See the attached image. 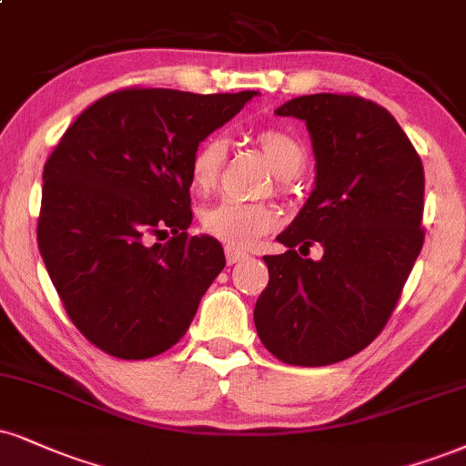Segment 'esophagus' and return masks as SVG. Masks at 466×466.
Here are the masks:
<instances>
[{
	"label": "esophagus",
	"instance_id": "1",
	"mask_svg": "<svg viewBox=\"0 0 466 466\" xmlns=\"http://www.w3.org/2000/svg\"><path fill=\"white\" fill-rule=\"evenodd\" d=\"M248 256L245 254V251H240V249H237V248H226V260H228V265H237V262H240L243 260V258Z\"/></svg>",
	"mask_w": 466,
	"mask_h": 466
}]
</instances>
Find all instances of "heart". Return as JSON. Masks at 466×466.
<instances>
[{"instance_id": "heart-1", "label": "heart", "mask_w": 466, "mask_h": 466, "mask_svg": "<svg viewBox=\"0 0 466 466\" xmlns=\"http://www.w3.org/2000/svg\"><path fill=\"white\" fill-rule=\"evenodd\" d=\"M254 145L265 156L278 187L287 188L306 165V154L293 137L276 127H267L254 137ZM228 147L221 138H206L190 158V182L199 193L217 188L221 173L226 169ZM201 229L229 248H248L256 238L265 237L279 226V212L271 204H245V201H221L201 212Z\"/></svg>"}]
</instances>
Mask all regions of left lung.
<instances>
[{
  "label": "left lung",
  "mask_w": 466,
  "mask_h": 466,
  "mask_svg": "<svg viewBox=\"0 0 466 466\" xmlns=\"http://www.w3.org/2000/svg\"><path fill=\"white\" fill-rule=\"evenodd\" d=\"M306 121L315 188L265 256L268 284L254 323L295 367H325L367 347L393 315L423 248V165L389 110L356 95L317 93L276 110ZM321 261L304 258L312 244Z\"/></svg>",
  "instance_id": "obj_1"
}]
</instances>
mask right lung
Returning <instances> with one entry per match:
<instances>
[{"mask_svg":"<svg viewBox=\"0 0 466 466\" xmlns=\"http://www.w3.org/2000/svg\"><path fill=\"white\" fill-rule=\"evenodd\" d=\"M254 95L123 88L45 162L38 249L73 325L106 354L145 360L176 345L226 267L217 238L187 232L188 167Z\"/></svg>","mask_w":466,"mask_h":466,"instance_id":"right-lung-1","label":"right lung"}]
</instances>
